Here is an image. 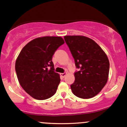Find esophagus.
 Returning <instances> with one entry per match:
<instances>
[{
    "instance_id": "esophagus-1",
    "label": "esophagus",
    "mask_w": 127,
    "mask_h": 127,
    "mask_svg": "<svg viewBox=\"0 0 127 127\" xmlns=\"http://www.w3.org/2000/svg\"><path fill=\"white\" fill-rule=\"evenodd\" d=\"M66 75V73H61V76L63 78L65 77Z\"/></svg>"
}]
</instances>
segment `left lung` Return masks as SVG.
I'll use <instances>...</instances> for the list:
<instances>
[{
    "label": "left lung",
    "instance_id": "left-lung-1",
    "mask_svg": "<svg viewBox=\"0 0 127 127\" xmlns=\"http://www.w3.org/2000/svg\"><path fill=\"white\" fill-rule=\"evenodd\" d=\"M79 71L71 85L73 95L80 98L90 99L98 95L107 82L109 61L106 54L91 39L84 36H65Z\"/></svg>",
    "mask_w": 127,
    "mask_h": 127
}]
</instances>
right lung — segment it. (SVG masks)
Returning <instances> with one entry per match:
<instances>
[{
	"instance_id": "add662e5",
	"label": "right lung",
	"mask_w": 127,
	"mask_h": 127,
	"mask_svg": "<svg viewBox=\"0 0 127 127\" xmlns=\"http://www.w3.org/2000/svg\"><path fill=\"white\" fill-rule=\"evenodd\" d=\"M59 36H43L29 42L20 52L15 70L20 85L33 98L44 100L55 95L61 81L52 56L63 44Z\"/></svg>"
}]
</instances>
